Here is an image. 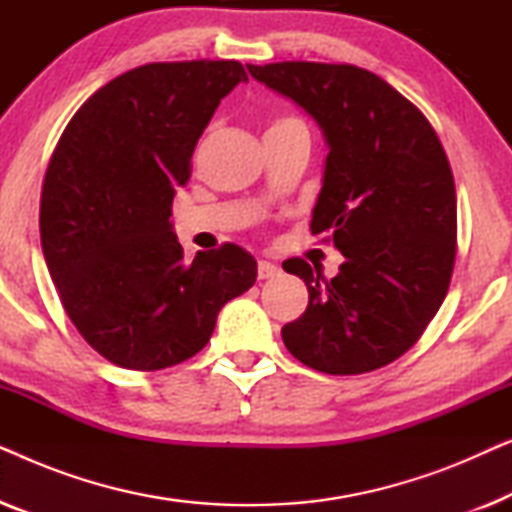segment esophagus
Listing matches in <instances>:
<instances>
[{
  "mask_svg": "<svg viewBox=\"0 0 512 512\" xmlns=\"http://www.w3.org/2000/svg\"><path fill=\"white\" fill-rule=\"evenodd\" d=\"M277 275H279V268L275 263L258 261V279H270V277H277Z\"/></svg>",
  "mask_w": 512,
  "mask_h": 512,
  "instance_id": "obj_1",
  "label": "esophagus"
}]
</instances>
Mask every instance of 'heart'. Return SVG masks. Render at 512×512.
<instances>
[{
    "label": "heart",
    "instance_id": "obj_1",
    "mask_svg": "<svg viewBox=\"0 0 512 512\" xmlns=\"http://www.w3.org/2000/svg\"><path fill=\"white\" fill-rule=\"evenodd\" d=\"M289 123H300L296 116H279L277 121H272L270 128H277V125H289Z\"/></svg>",
    "mask_w": 512,
    "mask_h": 512
}]
</instances>
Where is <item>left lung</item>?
<instances>
[{
  "mask_svg": "<svg viewBox=\"0 0 512 512\" xmlns=\"http://www.w3.org/2000/svg\"><path fill=\"white\" fill-rule=\"evenodd\" d=\"M256 81L300 104L331 146L312 235L345 263L333 279L303 258L284 261L310 293L282 328L300 363L361 375L403 356L436 317L457 256V191L426 116L380 76L354 65H247Z\"/></svg>",
  "mask_w": 512,
  "mask_h": 512,
  "instance_id": "8db88e82",
  "label": "left lung"
}]
</instances>
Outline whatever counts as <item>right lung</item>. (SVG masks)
I'll use <instances>...</instances> for the list:
<instances>
[{"mask_svg": "<svg viewBox=\"0 0 512 512\" xmlns=\"http://www.w3.org/2000/svg\"><path fill=\"white\" fill-rule=\"evenodd\" d=\"M247 72L237 60L151 62L81 104L41 186V249L83 340L130 370H163L212 338L216 314L256 282L237 244L184 263L172 233L174 188L195 144Z\"/></svg>", "mask_w": 512, "mask_h": 512, "instance_id": "1", "label": "right lung"}]
</instances>
